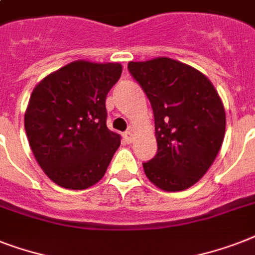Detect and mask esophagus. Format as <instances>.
Masks as SVG:
<instances>
[{
	"instance_id": "1",
	"label": "esophagus",
	"mask_w": 255,
	"mask_h": 255,
	"mask_svg": "<svg viewBox=\"0 0 255 255\" xmlns=\"http://www.w3.org/2000/svg\"><path fill=\"white\" fill-rule=\"evenodd\" d=\"M123 137L126 139V141H127V143H132V141H133V132L126 131L123 133Z\"/></svg>"
}]
</instances>
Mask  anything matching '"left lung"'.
Instances as JSON below:
<instances>
[{"mask_svg":"<svg viewBox=\"0 0 255 255\" xmlns=\"http://www.w3.org/2000/svg\"><path fill=\"white\" fill-rule=\"evenodd\" d=\"M128 70L151 102L157 153L144 172L167 192L194 185L217 157L226 127L225 108L198 70L167 57L129 62Z\"/></svg>","mask_w":255,"mask_h":255,"instance_id":"obj_1","label":"left lung"}]
</instances>
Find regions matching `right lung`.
<instances>
[{"instance_id": "add662e5", "label": "right lung", "mask_w": 255, "mask_h": 255, "mask_svg": "<svg viewBox=\"0 0 255 255\" xmlns=\"http://www.w3.org/2000/svg\"><path fill=\"white\" fill-rule=\"evenodd\" d=\"M120 63L75 61L34 87L25 129L47 177L66 189H87L103 177L120 145L106 124V98L122 75Z\"/></svg>"}]
</instances>
